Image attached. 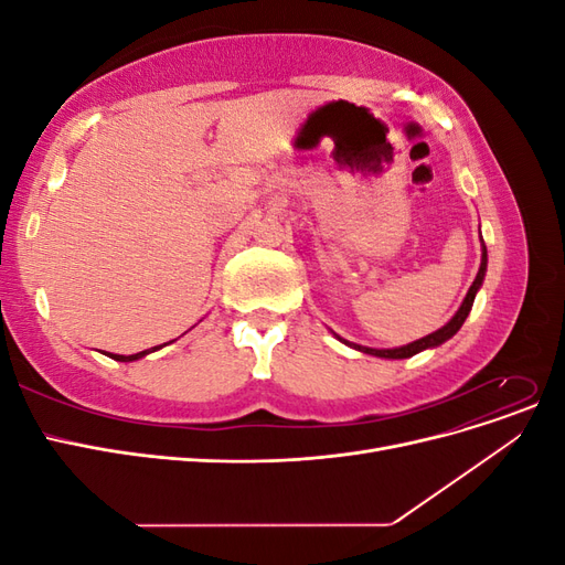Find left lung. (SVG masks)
I'll list each match as a JSON object with an SVG mask.
<instances>
[{
    "label": "left lung",
    "instance_id": "8db88e82",
    "mask_svg": "<svg viewBox=\"0 0 565 565\" xmlns=\"http://www.w3.org/2000/svg\"><path fill=\"white\" fill-rule=\"evenodd\" d=\"M486 268H488V249H486V245H483V254H481V268H478V273H476V280H473V285L469 287V292H467V297H465V301H461V306H459V311L443 324L440 330H436V332H431V334H426V337H422V339H417V341H413V344H407V347H401V349H367V347H361V344H351V341H344V344H349V347H353L355 351H363V353H370V355H377V358H409V355H415V353H419V351H424V349H436V347H440L443 341H448L450 337H455L457 334V330L461 328V324H465V320H467V316H469V311H471V306H473V299H476V292L478 289H481V285H483V278H486Z\"/></svg>",
    "mask_w": 565,
    "mask_h": 565
}]
</instances>
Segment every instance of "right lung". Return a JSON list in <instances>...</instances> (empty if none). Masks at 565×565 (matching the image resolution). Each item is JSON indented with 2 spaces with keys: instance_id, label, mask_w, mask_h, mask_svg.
I'll return each instance as SVG.
<instances>
[{
  "instance_id": "right-lung-1",
  "label": "right lung",
  "mask_w": 565,
  "mask_h": 565,
  "mask_svg": "<svg viewBox=\"0 0 565 565\" xmlns=\"http://www.w3.org/2000/svg\"><path fill=\"white\" fill-rule=\"evenodd\" d=\"M164 347V344H162ZM162 347H156V349H148V351H141V353H131V355H117V353H108L113 361H119V363H131V361H139V358H143V355H148V353H152V351H158V349H162Z\"/></svg>"
}]
</instances>
